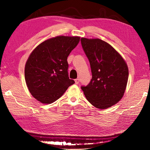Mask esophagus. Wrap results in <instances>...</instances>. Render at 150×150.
Segmentation results:
<instances>
[{
  "instance_id": "obj_1",
  "label": "esophagus",
  "mask_w": 150,
  "mask_h": 150,
  "mask_svg": "<svg viewBox=\"0 0 150 150\" xmlns=\"http://www.w3.org/2000/svg\"><path fill=\"white\" fill-rule=\"evenodd\" d=\"M75 82L76 84H78L79 83V79H75Z\"/></svg>"
}]
</instances>
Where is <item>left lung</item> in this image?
<instances>
[{
  "mask_svg": "<svg viewBox=\"0 0 150 150\" xmlns=\"http://www.w3.org/2000/svg\"><path fill=\"white\" fill-rule=\"evenodd\" d=\"M84 52L90 61L92 79L82 86L86 99L97 108H110L123 97L128 79V68L120 54L105 41L81 38Z\"/></svg>",
  "mask_w": 150,
  "mask_h": 150,
  "instance_id": "8db88e82",
  "label": "left lung"
}]
</instances>
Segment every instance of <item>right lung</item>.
I'll return each instance as SVG.
<instances>
[{"instance_id":"right-lung-1","label":"right lung","mask_w":150,"mask_h":150,"mask_svg":"<svg viewBox=\"0 0 150 150\" xmlns=\"http://www.w3.org/2000/svg\"><path fill=\"white\" fill-rule=\"evenodd\" d=\"M80 37L57 36L38 45L25 65L26 83L31 94L43 104H51L75 83L68 77L67 59Z\"/></svg>"}]
</instances>
